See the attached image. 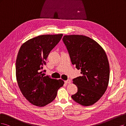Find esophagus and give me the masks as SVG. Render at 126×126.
Wrapping results in <instances>:
<instances>
[{
	"label": "esophagus",
	"instance_id": "obj_1",
	"mask_svg": "<svg viewBox=\"0 0 126 126\" xmlns=\"http://www.w3.org/2000/svg\"><path fill=\"white\" fill-rule=\"evenodd\" d=\"M71 81L70 79H67V80L65 81V83L66 84H70V83H71Z\"/></svg>",
	"mask_w": 126,
	"mask_h": 126
}]
</instances>
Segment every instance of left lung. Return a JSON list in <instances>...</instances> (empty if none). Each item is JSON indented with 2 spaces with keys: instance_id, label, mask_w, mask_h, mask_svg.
<instances>
[{
  "instance_id": "left-lung-1",
  "label": "left lung",
  "mask_w": 126,
  "mask_h": 126,
  "mask_svg": "<svg viewBox=\"0 0 126 126\" xmlns=\"http://www.w3.org/2000/svg\"><path fill=\"white\" fill-rule=\"evenodd\" d=\"M63 41L72 64L82 74L73 79L78 92L72 98L82 106H91L102 97L108 85L110 69L106 52L95 40L85 35H66Z\"/></svg>"
}]
</instances>
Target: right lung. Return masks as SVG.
<instances>
[{
    "label": "right lung",
    "mask_w": 126,
    "mask_h": 126,
    "mask_svg": "<svg viewBox=\"0 0 126 126\" xmlns=\"http://www.w3.org/2000/svg\"><path fill=\"white\" fill-rule=\"evenodd\" d=\"M62 36L63 34L38 36L23 43L18 52L16 62L18 86L24 97L35 106L43 107L51 103L64 85L63 80L44 76L41 71L50 52Z\"/></svg>",
    "instance_id": "obj_1"
}]
</instances>
